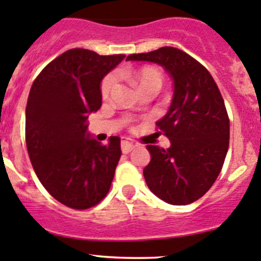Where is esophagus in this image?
Listing matches in <instances>:
<instances>
[{"label": "esophagus", "instance_id": "obj_1", "mask_svg": "<svg viewBox=\"0 0 261 261\" xmlns=\"http://www.w3.org/2000/svg\"><path fill=\"white\" fill-rule=\"evenodd\" d=\"M120 146H122V152L123 153H129L130 150L136 148L137 144L134 142H132L129 138H123L122 142H120Z\"/></svg>", "mask_w": 261, "mask_h": 261}]
</instances>
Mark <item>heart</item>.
Segmentation results:
<instances>
[{
    "label": "heart",
    "mask_w": 261,
    "mask_h": 261,
    "mask_svg": "<svg viewBox=\"0 0 261 261\" xmlns=\"http://www.w3.org/2000/svg\"><path fill=\"white\" fill-rule=\"evenodd\" d=\"M128 77L137 85L139 91L149 89H154L158 91L162 87L163 83L162 74H161L158 69L153 68V66H143V68L130 71L128 74ZM115 84H117V76L114 74L106 76V79L101 83V95L107 98L112 93V90L114 89Z\"/></svg>",
    "instance_id": "1"
}]
</instances>
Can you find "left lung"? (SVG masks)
I'll return each instance as SVG.
<instances>
[{"label": "left lung", "instance_id": "1", "mask_svg": "<svg viewBox=\"0 0 261 261\" xmlns=\"http://www.w3.org/2000/svg\"><path fill=\"white\" fill-rule=\"evenodd\" d=\"M127 61L161 65L173 82L170 108L155 122L171 146H147V186L171 205L195 202L216 181L229 149L230 122L221 93L207 69L176 47L133 54Z\"/></svg>", "mask_w": 261, "mask_h": 261}]
</instances>
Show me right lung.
I'll use <instances>...</instances> for the list:
<instances>
[{"mask_svg":"<svg viewBox=\"0 0 261 261\" xmlns=\"http://www.w3.org/2000/svg\"><path fill=\"white\" fill-rule=\"evenodd\" d=\"M125 55L71 49L53 60L32 84L26 106V146L37 178L54 198L85 210L108 193L119 162L120 138L103 146L88 132L101 107L100 83Z\"/></svg>","mask_w":261,"mask_h":261,"instance_id":"right-lung-1","label":"right lung"}]
</instances>
